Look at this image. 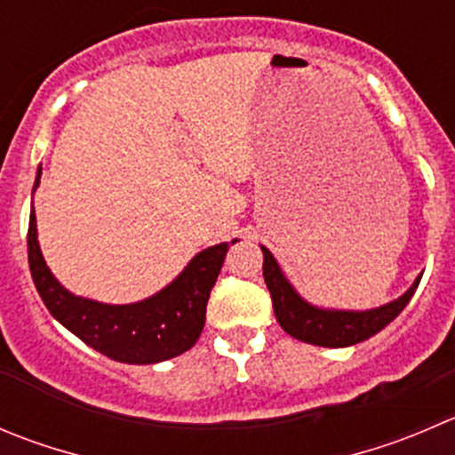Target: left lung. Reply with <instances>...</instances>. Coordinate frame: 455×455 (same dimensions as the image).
<instances>
[{
    "label": "left lung",
    "mask_w": 455,
    "mask_h": 455,
    "mask_svg": "<svg viewBox=\"0 0 455 455\" xmlns=\"http://www.w3.org/2000/svg\"><path fill=\"white\" fill-rule=\"evenodd\" d=\"M262 253L264 282H267L268 293H271L275 320L295 339L317 347H333V349L335 347H351L376 335L378 331L385 329L391 320L400 315V311L407 307V302L420 284V277H418L403 298L394 299L380 308H371V311H324V308L311 307L295 293L293 286L282 275L271 251L262 246Z\"/></svg>",
    "instance_id": "left-lung-1"
}]
</instances>
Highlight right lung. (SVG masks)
<instances>
[{"label": "right lung", "instance_id": "1", "mask_svg": "<svg viewBox=\"0 0 455 455\" xmlns=\"http://www.w3.org/2000/svg\"><path fill=\"white\" fill-rule=\"evenodd\" d=\"M42 169L37 173V182ZM235 242V240H233ZM228 244L202 251L178 280L144 302L101 304L68 293L48 271L37 244L35 211L28 222V264L39 298L70 333L110 360L126 364H156L191 349L206 320V302L227 258Z\"/></svg>", "mask_w": 455, "mask_h": 455}]
</instances>
